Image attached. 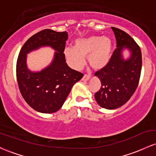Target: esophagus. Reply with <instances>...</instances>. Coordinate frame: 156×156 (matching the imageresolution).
Listing matches in <instances>:
<instances>
[{"instance_id": "esophagus-1", "label": "esophagus", "mask_w": 156, "mask_h": 156, "mask_svg": "<svg viewBox=\"0 0 156 156\" xmlns=\"http://www.w3.org/2000/svg\"><path fill=\"white\" fill-rule=\"evenodd\" d=\"M90 78H91L90 75H84L83 78H82V80H88L90 79Z\"/></svg>"}]
</instances>
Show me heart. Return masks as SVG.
<instances>
[{"label": "heart", "instance_id": "obj_1", "mask_svg": "<svg viewBox=\"0 0 156 156\" xmlns=\"http://www.w3.org/2000/svg\"><path fill=\"white\" fill-rule=\"evenodd\" d=\"M113 43L110 37L90 36L76 39L74 47L64 49V55L67 63L73 69H79L88 57L89 65L100 70L108 65L112 57Z\"/></svg>", "mask_w": 156, "mask_h": 156}]
</instances>
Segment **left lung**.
Listing matches in <instances>:
<instances>
[{"instance_id":"left-lung-1","label":"left lung","mask_w":156,"mask_h":156,"mask_svg":"<svg viewBox=\"0 0 156 156\" xmlns=\"http://www.w3.org/2000/svg\"><path fill=\"white\" fill-rule=\"evenodd\" d=\"M112 28L117 39V49L108 65L95 73L101 87L94 94L98 104L109 110L129 101L137 88L142 63L141 49L134 39L119 28ZM125 51L128 52V57Z\"/></svg>"}]
</instances>
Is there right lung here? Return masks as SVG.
Instances as JSON below:
<instances>
[{
    "label": "right lung",
    "mask_w": 156,
    "mask_h": 156,
    "mask_svg": "<svg viewBox=\"0 0 156 156\" xmlns=\"http://www.w3.org/2000/svg\"><path fill=\"white\" fill-rule=\"evenodd\" d=\"M68 33L45 29L33 35L23 44L17 62V79L24 100L32 108L51 114L62 108L75 83L83 75L71 69L64 55ZM49 47L56 51L51 62L39 71L27 64V55L39 48Z\"/></svg>",
    "instance_id": "obj_1"
}]
</instances>
